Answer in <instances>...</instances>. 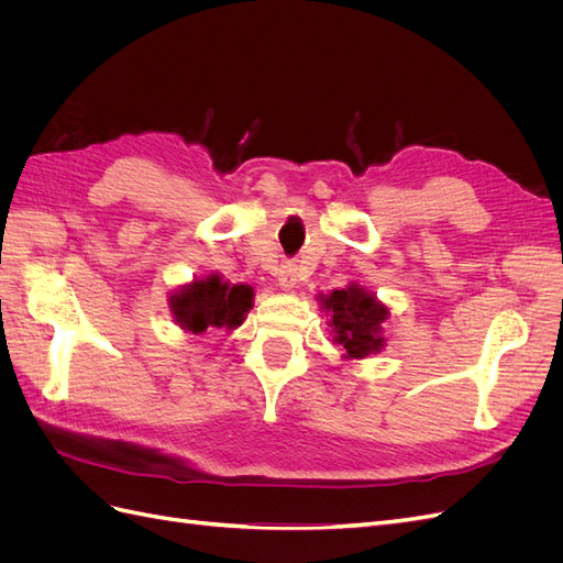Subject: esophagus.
Returning <instances> with one entry per match:
<instances>
[{
    "label": "esophagus",
    "mask_w": 563,
    "mask_h": 563,
    "mask_svg": "<svg viewBox=\"0 0 563 563\" xmlns=\"http://www.w3.org/2000/svg\"><path fill=\"white\" fill-rule=\"evenodd\" d=\"M277 277L284 288H294L298 282V265L294 261H284L277 269Z\"/></svg>",
    "instance_id": "34e87169"
}]
</instances>
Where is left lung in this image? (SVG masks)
Returning <instances> with one entry per match:
<instances>
[{"label": "left lung", "instance_id": "1", "mask_svg": "<svg viewBox=\"0 0 563 563\" xmlns=\"http://www.w3.org/2000/svg\"><path fill=\"white\" fill-rule=\"evenodd\" d=\"M321 302L331 314L329 323L335 333V343L343 345L345 356L362 360V356L380 352L385 343L380 323L387 319V310L376 298L352 284L333 291Z\"/></svg>", "mask_w": 563, "mask_h": 563}]
</instances>
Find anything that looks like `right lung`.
I'll return each mask as SVG.
<instances>
[{"label": "right lung", "mask_w": 563, "mask_h": 563, "mask_svg": "<svg viewBox=\"0 0 563 563\" xmlns=\"http://www.w3.org/2000/svg\"><path fill=\"white\" fill-rule=\"evenodd\" d=\"M251 286H230L218 275H211L180 288L176 296H172V310L185 331L203 333L207 329L240 327L251 310Z\"/></svg>", "instance_id": "add662e5"}]
</instances>
